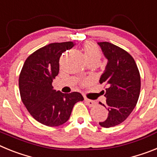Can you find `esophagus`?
I'll return each instance as SVG.
<instances>
[{
	"label": "esophagus",
	"mask_w": 157,
	"mask_h": 157,
	"mask_svg": "<svg viewBox=\"0 0 157 157\" xmlns=\"http://www.w3.org/2000/svg\"><path fill=\"white\" fill-rule=\"evenodd\" d=\"M85 102H86L87 105H88V107H94L96 105V102H95L94 100H91V99H84Z\"/></svg>",
	"instance_id": "esophagus-1"
}]
</instances>
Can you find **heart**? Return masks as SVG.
<instances>
[{
  "label": "heart",
  "instance_id": "1",
  "mask_svg": "<svg viewBox=\"0 0 157 157\" xmlns=\"http://www.w3.org/2000/svg\"><path fill=\"white\" fill-rule=\"evenodd\" d=\"M84 52L87 61L91 59L99 60L101 58V53L98 47L92 43H88L84 44Z\"/></svg>",
  "mask_w": 157,
  "mask_h": 157
}]
</instances>
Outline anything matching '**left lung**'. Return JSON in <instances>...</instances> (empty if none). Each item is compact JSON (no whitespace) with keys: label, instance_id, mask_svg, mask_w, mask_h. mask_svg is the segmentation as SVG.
Segmentation results:
<instances>
[{"label":"left lung","instance_id":"8db88e82","mask_svg":"<svg viewBox=\"0 0 157 157\" xmlns=\"http://www.w3.org/2000/svg\"><path fill=\"white\" fill-rule=\"evenodd\" d=\"M98 45L107 59L99 83L107 85L103 91L106 103H100L107 108L108 115L99 125L109 128L124 122L134 109L140 95L141 77L135 61L126 50L108 42Z\"/></svg>","mask_w":157,"mask_h":157}]
</instances>
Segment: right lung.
<instances>
[{"mask_svg": "<svg viewBox=\"0 0 157 157\" xmlns=\"http://www.w3.org/2000/svg\"><path fill=\"white\" fill-rule=\"evenodd\" d=\"M74 45L73 42L46 45L26 59L20 72L22 102L31 116L45 126H58L66 122L75 103L84 100L79 92L64 94L52 86L59 73L60 57Z\"/></svg>", "mask_w": 157, "mask_h": 157, "instance_id": "1", "label": "right lung"}]
</instances>
